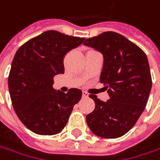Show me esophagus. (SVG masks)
<instances>
[{
	"label": "esophagus",
	"mask_w": 160,
	"mask_h": 160,
	"mask_svg": "<svg viewBox=\"0 0 160 160\" xmlns=\"http://www.w3.org/2000/svg\"><path fill=\"white\" fill-rule=\"evenodd\" d=\"M88 95H89V94H88L86 92H83V98H87Z\"/></svg>",
	"instance_id": "esophagus-1"
}]
</instances>
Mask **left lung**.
<instances>
[{"label":"left lung","mask_w":160,"mask_h":160,"mask_svg":"<svg viewBox=\"0 0 160 160\" xmlns=\"http://www.w3.org/2000/svg\"><path fill=\"white\" fill-rule=\"evenodd\" d=\"M102 53L100 82L106 84L109 100L104 102L90 94L95 108L86 116L94 134L115 139L126 134L143 112L151 92V76L144 52L125 36L104 32L83 42Z\"/></svg>","instance_id":"obj_1"}]
</instances>
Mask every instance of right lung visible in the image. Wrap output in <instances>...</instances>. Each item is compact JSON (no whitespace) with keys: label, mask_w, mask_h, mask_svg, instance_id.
I'll use <instances>...</instances> for the list:
<instances>
[{"label":"right lung","mask_w":160,"mask_h":160,"mask_svg":"<svg viewBox=\"0 0 160 160\" xmlns=\"http://www.w3.org/2000/svg\"><path fill=\"white\" fill-rule=\"evenodd\" d=\"M84 38L49 30L25 42L17 51L8 84L17 116L29 130L41 135H53L64 128L82 91L68 93L55 91L53 78L64 74L66 54Z\"/></svg>","instance_id":"right-lung-1"}]
</instances>
